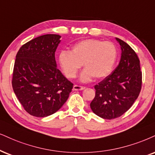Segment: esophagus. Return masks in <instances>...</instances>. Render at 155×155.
<instances>
[{
  "label": "esophagus",
  "instance_id": "obj_1",
  "mask_svg": "<svg viewBox=\"0 0 155 155\" xmlns=\"http://www.w3.org/2000/svg\"><path fill=\"white\" fill-rule=\"evenodd\" d=\"M85 87L84 86H81V85H74L73 86V90L74 91H82V90L85 89Z\"/></svg>",
  "mask_w": 155,
  "mask_h": 155
}]
</instances>
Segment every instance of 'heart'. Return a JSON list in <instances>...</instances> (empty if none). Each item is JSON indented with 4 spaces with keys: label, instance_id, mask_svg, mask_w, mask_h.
<instances>
[{
    "label": "heart",
    "instance_id": "obj_1",
    "mask_svg": "<svg viewBox=\"0 0 155 155\" xmlns=\"http://www.w3.org/2000/svg\"><path fill=\"white\" fill-rule=\"evenodd\" d=\"M118 56L117 48L113 42L98 39H86L75 44L71 51L62 50L59 54V63L68 78H74L83 65L82 81L93 77L103 78L110 73Z\"/></svg>",
    "mask_w": 155,
    "mask_h": 155
}]
</instances>
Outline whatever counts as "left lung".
<instances>
[{
  "instance_id": "obj_1",
  "label": "left lung",
  "mask_w": 155,
  "mask_h": 155,
  "mask_svg": "<svg viewBox=\"0 0 155 155\" xmlns=\"http://www.w3.org/2000/svg\"><path fill=\"white\" fill-rule=\"evenodd\" d=\"M116 39L121 45V60L111 74L95 85V98L90 105L97 116L109 120L120 117L132 106L142 84L137 53L123 40Z\"/></svg>"
}]
</instances>
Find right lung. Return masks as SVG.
Masks as SVG:
<instances>
[{
    "mask_svg": "<svg viewBox=\"0 0 155 155\" xmlns=\"http://www.w3.org/2000/svg\"><path fill=\"white\" fill-rule=\"evenodd\" d=\"M58 34L40 36L21 46L17 52L12 87L24 110L36 117L54 114L64 105L73 87L57 68Z\"/></svg>",
    "mask_w": 155,
    "mask_h": 155,
    "instance_id": "obj_1",
    "label": "right lung"
}]
</instances>
